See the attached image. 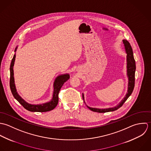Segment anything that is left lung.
<instances>
[{
  "label": "left lung",
  "instance_id": "left-lung-1",
  "mask_svg": "<svg viewBox=\"0 0 151 151\" xmlns=\"http://www.w3.org/2000/svg\"><path fill=\"white\" fill-rule=\"evenodd\" d=\"M123 43L124 44L125 51L127 53V76L128 78V91L126 94L125 97L121 100L120 103L117 106L112 108H108V109H96V108H91L90 107H87L93 111L98 112V113H106L110 111H113L117 110L123 105L125 101L127 100V99L129 97V96L132 94L135 85V72L136 69L135 66V61L134 58L133 52L132 47L129 43V42L125 40H122ZM83 99L84 100V95L82 94ZM85 102V101H84Z\"/></svg>",
  "mask_w": 151,
  "mask_h": 151
}]
</instances>
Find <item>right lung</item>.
Segmentation results:
<instances>
[{"label": "right lung", "mask_w": 151, "mask_h": 151, "mask_svg": "<svg viewBox=\"0 0 151 151\" xmlns=\"http://www.w3.org/2000/svg\"><path fill=\"white\" fill-rule=\"evenodd\" d=\"M17 47L16 48L14 52L16 51ZM16 54L14 55L13 58L11 62L10 66V88L12 91V93L13 97L22 104L24 109L26 110L32 111V112H46L53 110L58 104V94L60 91V88L64 83L67 81L70 76L69 74H63L58 76L55 80L54 83V92L52 99L49 102L41 104H31L26 102L24 99H23L19 94L17 93L15 84H14V73H13V66L15 61Z\"/></svg>", "instance_id": "add662e5"}]
</instances>
